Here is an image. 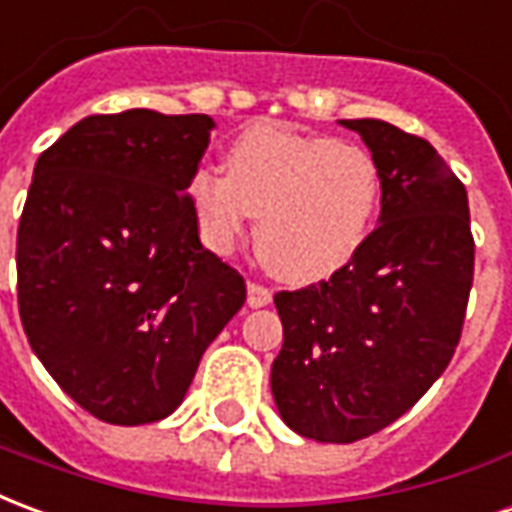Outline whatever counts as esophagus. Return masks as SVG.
Here are the masks:
<instances>
[{
  "label": "esophagus",
  "mask_w": 512,
  "mask_h": 512,
  "mask_svg": "<svg viewBox=\"0 0 512 512\" xmlns=\"http://www.w3.org/2000/svg\"><path fill=\"white\" fill-rule=\"evenodd\" d=\"M268 301H271V290L257 285V282H249V288H246V304L252 310H257V307H266Z\"/></svg>",
  "instance_id": "obj_1"
}]
</instances>
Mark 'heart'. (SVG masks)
<instances>
[{
    "label": "heart",
    "instance_id": "b5f03b06",
    "mask_svg": "<svg viewBox=\"0 0 512 512\" xmlns=\"http://www.w3.org/2000/svg\"><path fill=\"white\" fill-rule=\"evenodd\" d=\"M227 172L194 169L189 202L202 244L227 252L257 216V252L277 277L310 285L345 268L376 222L381 172L348 139L252 123L227 147Z\"/></svg>",
    "mask_w": 512,
    "mask_h": 512
}]
</instances>
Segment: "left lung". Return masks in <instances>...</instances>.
Wrapping results in <instances>:
<instances>
[{
  "label": "left lung",
  "mask_w": 512,
  "mask_h": 512,
  "mask_svg": "<svg viewBox=\"0 0 512 512\" xmlns=\"http://www.w3.org/2000/svg\"><path fill=\"white\" fill-rule=\"evenodd\" d=\"M381 172V216L329 282L274 296L282 351L271 395L304 439L351 444L403 417L450 365L474 277L466 189L430 142L337 120Z\"/></svg>",
  "instance_id": "8db88e82"
}]
</instances>
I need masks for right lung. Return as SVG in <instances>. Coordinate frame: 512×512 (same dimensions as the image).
<instances>
[{
  "instance_id": "1",
  "label": "right lung",
  "mask_w": 512,
  "mask_h": 512,
  "mask_svg": "<svg viewBox=\"0 0 512 512\" xmlns=\"http://www.w3.org/2000/svg\"><path fill=\"white\" fill-rule=\"evenodd\" d=\"M208 115H93L38 158L16 241L18 312L51 378L112 425L183 403L205 348L244 307L186 197Z\"/></svg>"
}]
</instances>
